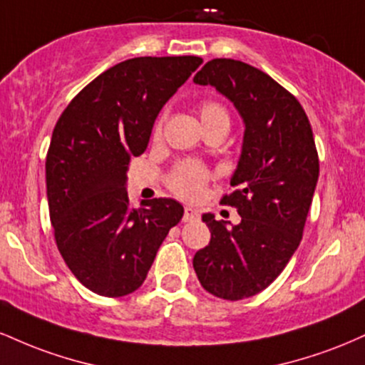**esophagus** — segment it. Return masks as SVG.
Listing matches in <instances>:
<instances>
[{
    "instance_id": "esophagus-1",
    "label": "esophagus",
    "mask_w": 365,
    "mask_h": 365,
    "mask_svg": "<svg viewBox=\"0 0 365 365\" xmlns=\"http://www.w3.org/2000/svg\"><path fill=\"white\" fill-rule=\"evenodd\" d=\"M195 220H199V211L194 207L187 206L185 211H183V221L187 223V221H195Z\"/></svg>"
}]
</instances>
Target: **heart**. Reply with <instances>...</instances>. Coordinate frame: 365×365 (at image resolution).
<instances>
[{
	"instance_id": "1",
	"label": "heart",
	"mask_w": 365,
	"mask_h": 365,
	"mask_svg": "<svg viewBox=\"0 0 365 365\" xmlns=\"http://www.w3.org/2000/svg\"><path fill=\"white\" fill-rule=\"evenodd\" d=\"M199 115L202 120L204 128L216 127V125H230V116L228 111L225 110L223 104L217 101H202L199 104ZM163 130V118L158 120L156 127H154V137L161 135ZM209 173L204 166H200L199 163L194 161H185L180 163V165L170 173L168 185L171 190L175 192L182 199L194 200L197 197H200L204 190V185L207 183Z\"/></svg>"
}]
</instances>
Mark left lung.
I'll use <instances>...</instances> for the list:
<instances>
[{"label":"left lung","mask_w":365,"mask_h":365,"mask_svg":"<svg viewBox=\"0 0 365 365\" xmlns=\"http://www.w3.org/2000/svg\"><path fill=\"white\" fill-rule=\"evenodd\" d=\"M194 82L212 86L244 120V144L230 195L221 204L242 216L235 226L206 212L211 242L194 255L204 290L242 300L278 278L302 240L319 178V158L304 108L267 73L244 61L216 58Z\"/></svg>","instance_id":"obj_1"}]
</instances>
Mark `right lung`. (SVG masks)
Returning a JSON list of instances; mask_svg holds the SVG:
<instances>
[{"label":"right lung","instance_id":"1","mask_svg":"<svg viewBox=\"0 0 365 365\" xmlns=\"http://www.w3.org/2000/svg\"><path fill=\"white\" fill-rule=\"evenodd\" d=\"M199 56H140L96 77L72 99L46 156L49 217L63 261L103 297L144 283L159 245L183 216L173 199L130 206V159L149 144L166 101L199 68Z\"/></svg>","mask_w":365,"mask_h":365}]
</instances>
